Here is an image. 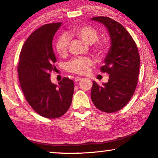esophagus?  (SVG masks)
Listing matches in <instances>:
<instances>
[{
	"instance_id": "34e87169",
	"label": "esophagus",
	"mask_w": 158,
	"mask_h": 158,
	"mask_svg": "<svg viewBox=\"0 0 158 158\" xmlns=\"http://www.w3.org/2000/svg\"><path fill=\"white\" fill-rule=\"evenodd\" d=\"M83 79V77H75V82H79L81 80Z\"/></svg>"
}]
</instances>
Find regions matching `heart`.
I'll use <instances>...</instances> for the list:
<instances>
[{"instance_id":"b5f03b06","label":"heart","mask_w":158,"mask_h":158,"mask_svg":"<svg viewBox=\"0 0 158 158\" xmlns=\"http://www.w3.org/2000/svg\"><path fill=\"white\" fill-rule=\"evenodd\" d=\"M73 34L80 40H81L86 44H91L97 40L98 37V33L95 28L90 26H81L77 27L73 29ZM69 40L68 36L62 35L58 39L56 43V49L57 53L62 57L67 55L69 49ZM95 50L99 55H102L104 48L101 45H98L95 48ZM94 64L93 60L89 57H77L74 58L67 64V69L69 72L75 74L83 75L85 74L89 70V67Z\"/></svg>"}]
</instances>
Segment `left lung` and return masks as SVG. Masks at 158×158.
<instances>
[{
	"label": "left lung",
	"mask_w": 158,
	"mask_h": 158,
	"mask_svg": "<svg viewBox=\"0 0 158 158\" xmlns=\"http://www.w3.org/2000/svg\"><path fill=\"white\" fill-rule=\"evenodd\" d=\"M91 20L104 26L109 32L111 47L104 60L102 72L109 75L107 83L98 85L93 81L90 96L101 111L112 113L127 104L137 87L140 59L137 47L122 24L106 16L94 17Z\"/></svg>",
	"instance_id": "obj_1"
}]
</instances>
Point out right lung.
<instances>
[{
    "label": "right lung",
    "mask_w": 158,
    "mask_h": 158,
    "mask_svg": "<svg viewBox=\"0 0 158 158\" xmlns=\"http://www.w3.org/2000/svg\"><path fill=\"white\" fill-rule=\"evenodd\" d=\"M61 23H47L34 31L23 44L18 67L21 90L32 109L43 117L55 118L70 106L74 82L63 77L58 84L52 83L51 71L57 61L52 40Z\"/></svg>",
    "instance_id": "right-lung-1"
}]
</instances>
